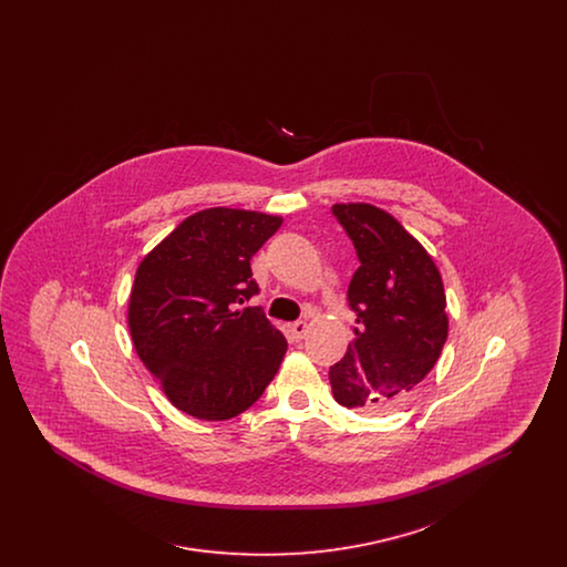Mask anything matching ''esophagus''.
Segmentation results:
<instances>
[{
  "label": "esophagus",
  "instance_id": "1",
  "mask_svg": "<svg viewBox=\"0 0 567 567\" xmlns=\"http://www.w3.org/2000/svg\"><path fill=\"white\" fill-rule=\"evenodd\" d=\"M289 329H291V336H293V340L299 342V340H303V338H306L308 324L303 323V321H297V323L291 324Z\"/></svg>",
  "mask_w": 567,
  "mask_h": 567
}]
</instances>
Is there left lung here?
Masks as SVG:
<instances>
[{
	"label": "left lung",
	"mask_w": 567,
	"mask_h": 567,
	"mask_svg": "<svg viewBox=\"0 0 567 567\" xmlns=\"http://www.w3.org/2000/svg\"><path fill=\"white\" fill-rule=\"evenodd\" d=\"M331 213L361 264L349 285L354 338L329 368L331 391L347 408L389 412L412 398L446 342L442 276L389 213L370 204H336Z\"/></svg>",
	"instance_id": "obj_1"
}]
</instances>
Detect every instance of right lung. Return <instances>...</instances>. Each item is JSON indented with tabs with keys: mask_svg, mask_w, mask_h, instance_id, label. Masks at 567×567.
<instances>
[{
	"mask_svg": "<svg viewBox=\"0 0 567 567\" xmlns=\"http://www.w3.org/2000/svg\"><path fill=\"white\" fill-rule=\"evenodd\" d=\"M280 216L208 208L185 218L135 271L130 331L135 352L178 410L227 421L255 404L287 352L259 306L250 259Z\"/></svg>",
	"mask_w": 567,
	"mask_h": 567,
	"instance_id": "add662e5",
	"label": "right lung"
}]
</instances>
